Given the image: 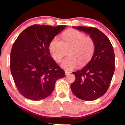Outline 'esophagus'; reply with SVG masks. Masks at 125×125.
<instances>
[{
    "instance_id": "1",
    "label": "esophagus",
    "mask_w": 125,
    "mask_h": 125,
    "mask_svg": "<svg viewBox=\"0 0 125 125\" xmlns=\"http://www.w3.org/2000/svg\"><path fill=\"white\" fill-rule=\"evenodd\" d=\"M71 73L70 72H68V71H65V74H66V76L68 75V74H70Z\"/></svg>"
}]
</instances>
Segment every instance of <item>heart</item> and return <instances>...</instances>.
Here are the masks:
<instances>
[{"label":"heart","instance_id":"heart-1","mask_svg":"<svg viewBox=\"0 0 125 125\" xmlns=\"http://www.w3.org/2000/svg\"><path fill=\"white\" fill-rule=\"evenodd\" d=\"M95 48L93 39L74 30L63 33L62 40L57 36L54 37L49 44L50 53L56 62H60L68 51L69 57L61 64V67L67 71L77 68L79 64L80 66L87 64L94 54Z\"/></svg>","mask_w":125,"mask_h":125}]
</instances>
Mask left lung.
Masks as SVG:
<instances>
[{"label":"left lung","mask_w":125,"mask_h":125,"mask_svg":"<svg viewBox=\"0 0 125 125\" xmlns=\"http://www.w3.org/2000/svg\"><path fill=\"white\" fill-rule=\"evenodd\" d=\"M89 33L95 48L90 62L81 70L72 72L76 79L71 88L76 97L94 100L103 96L108 89L114 74L115 57L112 45L105 34L92 27L73 26Z\"/></svg>","instance_id":"obj_1"}]
</instances>
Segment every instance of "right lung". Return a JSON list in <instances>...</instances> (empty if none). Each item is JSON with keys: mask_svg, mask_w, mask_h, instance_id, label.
Masks as SVG:
<instances>
[{"mask_svg": "<svg viewBox=\"0 0 125 125\" xmlns=\"http://www.w3.org/2000/svg\"><path fill=\"white\" fill-rule=\"evenodd\" d=\"M66 26L33 25L20 33L10 52V72L16 86L24 97L32 100L47 98L64 71L51 57L49 44Z\"/></svg>", "mask_w": 125, "mask_h": 125, "instance_id": "1", "label": "right lung"}]
</instances>
